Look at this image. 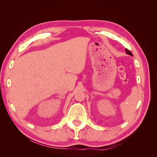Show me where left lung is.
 Returning a JSON list of instances; mask_svg holds the SVG:
<instances>
[{"mask_svg":"<svg viewBox=\"0 0 157 157\" xmlns=\"http://www.w3.org/2000/svg\"><path fill=\"white\" fill-rule=\"evenodd\" d=\"M125 52H126V54H128V55H131V56H133L132 53L131 52H130L128 49L125 48Z\"/></svg>","mask_w":157,"mask_h":157,"instance_id":"1","label":"left lung"}]
</instances>
